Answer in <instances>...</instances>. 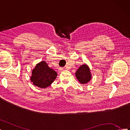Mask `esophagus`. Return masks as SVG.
Returning <instances> with one entry per match:
<instances>
[{
	"mask_svg": "<svg viewBox=\"0 0 130 130\" xmlns=\"http://www.w3.org/2000/svg\"><path fill=\"white\" fill-rule=\"evenodd\" d=\"M61 69V70H60V71H59L61 72V71H62V70H63V68H61V69Z\"/></svg>",
	"mask_w": 130,
	"mask_h": 130,
	"instance_id": "1",
	"label": "esophagus"
}]
</instances>
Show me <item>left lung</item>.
Here are the masks:
<instances>
[{
	"instance_id": "left-lung-1",
	"label": "left lung",
	"mask_w": 130,
	"mask_h": 130,
	"mask_svg": "<svg viewBox=\"0 0 130 130\" xmlns=\"http://www.w3.org/2000/svg\"><path fill=\"white\" fill-rule=\"evenodd\" d=\"M75 76L82 84L89 83L92 79V75L89 67L85 64L80 66L75 73Z\"/></svg>"
}]
</instances>
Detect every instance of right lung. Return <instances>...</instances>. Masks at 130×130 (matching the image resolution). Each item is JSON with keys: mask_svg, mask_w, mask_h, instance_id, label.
<instances>
[{"mask_svg": "<svg viewBox=\"0 0 130 130\" xmlns=\"http://www.w3.org/2000/svg\"><path fill=\"white\" fill-rule=\"evenodd\" d=\"M57 73L42 61L36 64L31 72L30 81L36 86L45 89L50 86L56 78Z\"/></svg>", "mask_w": 130, "mask_h": 130, "instance_id": "add662e5", "label": "right lung"}]
</instances>
